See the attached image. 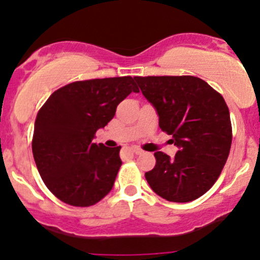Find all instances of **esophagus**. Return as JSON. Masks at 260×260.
Instances as JSON below:
<instances>
[{"mask_svg":"<svg viewBox=\"0 0 260 260\" xmlns=\"http://www.w3.org/2000/svg\"><path fill=\"white\" fill-rule=\"evenodd\" d=\"M129 150H131V152L136 153V155H140V153L143 152V151L141 150V148H138V147H131Z\"/></svg>","mask_w":260,"mask_h":260,"instance_id":"1","label":"esophagus"}]
</instances>
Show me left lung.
I'll return each mask as SVG.
<instances>
[{
  "mask_svg": "<svg viewBox=\"0 0 260 260\" xmlns=\"http://www.w3.org/2000/svg\"><path fill=\"white\" fill-rule=\"evenodd\" d=\"M158 115V125L179 148L174 157L157 151L145 174L157 196L191 202L210 190L229 157L233 129L223 98L194 76L135 77Z\"/></svg>",
  "mask_w": 260,
  "mask_h": 260,
  "instance_id": "obj_1",
  "label": "left lung"
}]
</instances>
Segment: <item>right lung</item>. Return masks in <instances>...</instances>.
Returning <instances> with one entry per match:
<instances>
[{
	"instance_id": "obj_1",
	"label": "right lung",
	"mask_w": 260,
	"mask_h": 260,
	"mask_svg": "<svg viewBox=\"0 0 260 260\" xmlns=\"http://www.w3.org/2000/svg\"><path fill=\"white\" fill-rule=\"evenodd\" d=\"M131 92H140L131 76L77 81L53 92L39 110L32 155L58 200L89 207L112 190L122 165L120 146L107 147L92 140Z\"/></svg>"
}]
</instances>
